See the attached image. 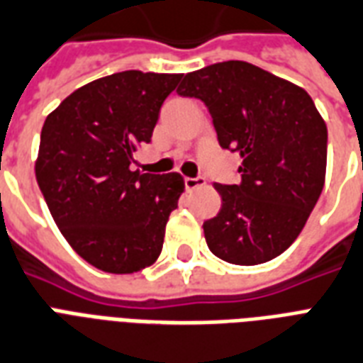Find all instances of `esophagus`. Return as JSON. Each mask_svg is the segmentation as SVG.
<instances>
[{"label": "esophagus", "mask_w": 363, "mask_h": 363, "mask_svg": "<svg viewBox=\"0 0 363 363\" xmlns=\"http://www.w3.org/2000/svg\"><path fill=\"white\" fill-rule=\"evenodd\" d=\"M185 189H196V187H202L204 185V178L196 176V178H184Z\"/></svg>", "instance_id": "1"}]
</instances>
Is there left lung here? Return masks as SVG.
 I'll return each instance as SVG.
<instances>
[{
  "label": "left lung",
  "instance_id": "obj_1",
  "mask_svg": "<svg viewBox=\"0 0 363 363\" xmlns=\"http://www.w3.org/2000/svg\"><path fill=\"white\" fill-rule=\"evenodd\" d=\"M178 94L206 104L220 145L242 159L240 184H213L221 208L202 225L208 248L235 265L274 259L299 237L324 187L328 128L313 98L242 60L184 75Z\"/></svg>",
  "mask_w": 363,
  "mask_h": 363
}]
</instances>
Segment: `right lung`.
<instances>
[{"label": "right lung", "instance_id": "add662e5", "mask_svg": "<svg viewBox=\"0 0 363 363\" xmlns=\"http://www.w3.org/2000/svg\"><path fill=\"white\" fill-rule=\"evenodd\" d=\"M184 74L138 69L72 92L45 119L35 178L69 246L100 271L130 274L161 255L184 178L130 170Z\"/></svg>", "mask_w": 363, "mask_h": 363}]
</instances>
